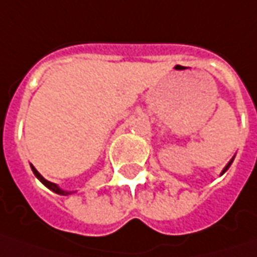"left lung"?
<instances>
[{
	"mask_svg": "<svg viewBox=\"0 0 257 257\" xmlns=\"http://www.w3.org/2000/svg\"><path fill=\"white\" fill-rule=\"evenodd\" d=\"M232 162H233V159L232 160H230V162H229V163H227V166H226V167H224V169H223V172H222V174L224 172H226V170H227V169H229V167H230V164H232Z\"/></svg>",
	"mask_w": 257,
	"mask_h": 257,
	"instance_id": "8db88e82",
	"label": "left lung"
}]
</instances>
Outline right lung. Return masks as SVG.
I'll list each match as a JSON object with an SVG mask.
<instances>
[{"mask_svg": "<svg viewBox=\"0 0 257 257\" xmlns=\"http://www.w3.org/2000/svg\"><path fill=\"white\" fill-rule=\"evenodd\" d=\"M31 169H33V173L35 174V177H37V179H38L40 182L43 183L45 187H48L50 190H53V192L57 193V194H61V196H67V194H70V193H71V192H65V190H63V189H60V187H58V186H57L55 183H51V182H48V180H45L44 177H43V176H41L40 173L35 170V167L33 166V164H31Z\"/></svg>", "mask_w": 257, "mask_h": 257, "instance_id": "right-lung-1", "label": "right lung"}]
</instances>
